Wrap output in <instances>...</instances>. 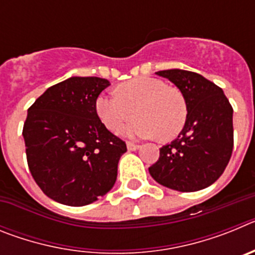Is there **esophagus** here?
Returning <instances> with one entry per match:
<instances>
[{"instance_id":"1","label":"esophagus","mask_w":255,"mask_h":255,"mask_svg":"<svg viewBox=\"0 0 255 255\" xmlns=\"http://www.w3.org/2000/svg\"><path fill=\"white\" fill-rule=\"evenodd\" d=\"M126 147H128V149H129V150H136V149H139V148H140V145L128 141V143H126Z\"/></svg>"}]
</instances>
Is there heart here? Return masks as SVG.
<instances>
[{"mask_svg":"<svg viewBox=\"0 0 255 255\" xmlns=\"http://www.w3.org/2000/svg\"><path fill=\"white\" fill-rule=\"evenodd\" d=\"M97 116L111 131H119L125 124L138 120L123 130L124 135L170 140L180 134L188 119V103L179 88L163 80L140 76L121 83L116 93H101L97 97Z\"/></svg>","mask_w":255,"mask_h":255,"instance_id":"heart-1","label":"heart"}]
</instances>
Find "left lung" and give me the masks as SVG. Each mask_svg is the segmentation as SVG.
I'll use <instances>...</instances> for the list:
<instances>
[{"label":"left lung","instance_id":"left-lung-1","mask_svg":"<svg viewBox=\"0 0 255 255\" xmlns=\"http://www.w3.org/2000/svg\"><path fill=\"white\" fill-rule=\"evenodd\" d=\"M155 74L184 93L188 119L179 136L159 149L150 176L173 190H202L224 173L231 158L234 110L224 91L199 74L180 69Z\"/></svg>","mask_w":255,"mask_h":255}]
</instances>
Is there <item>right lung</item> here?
<instances>
[{
	"label": "right lung",
	"mask_w": 255,
	"mask_h": 255,
	"mask_svg": "<svg viewBox=\"0 0 255 255\" xmlns=\"http://www.w3.org/2000/svg\"><path fill=\"white\" fill-rule=\"evenodd\" d=\"M110 82L73 76L52 85L29 107L22 128L31 176L58 203L82 207L111 190L125 141L97 116V97Z\"/></svg>",
	"instance_id": "1"
}]
</instances>
